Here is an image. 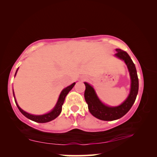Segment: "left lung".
<instances>
[{
  "mask_svg": "<svg viewBox=\"0 0 157 157\" xmlns=\"http://www.w3.org/2000/svg\"><path fill=\"white\" fill-rule=\"evenodd\" d=\"M116 51L117 53L114 56L125 62L131 78L130 92L127 98L121 105L118 106L105 105L99 99L93 86L87 82H84L86 86L84 91V98L88 105L89 112L97 119L103 121L116 120L125 115L133 105L138 92L139 83L135 64L133 63L127 52L120 49H116Z\"/></svg>",
  "mask_w": 157,
  "mask_h": 157,
  "instance_id": "obj_1",
  "label": "left lung"
}]
</instances>
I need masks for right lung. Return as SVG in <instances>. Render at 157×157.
Returning a JSON list of instances; mask_svg holds the SVG:
<instances>
[{
	"label": "right lung",
	"instance_id": "obj_1",
	"mask_svg": "<svg viewBox=\"0 0 157 157\" xmlns=\"http://www.w3.org/2000/svg\"><path fill=\"white\" fill-rule=\"evenodd\" d=\"M18 68H17V70L15 75H14V77L16 76V74L17 73V71H18ZM75 84V82L73 83L71 85L67 86V87H66L65 89H63V90L61 91L60 95H59L58 101H57L56 104L55 105V106H54V108L52 109L50 112H49L48 113L41 114V115H36V114H29L22 110L20 107L19 106L18 103H17V100L15 98V96H14V91H13V96L14 98V101H15L16 105L17 106V108H18V109L19 110V111H20L21 113L23 114L25 117H27L29 119H31V120H32V121H36V122H38V123L49 122V121H50L52 120H53V119H54L55 118H56L60 114V113H61V110H62V105H63L64 101H65L66 96H67V94L69 93V91L73 88Z\"/></svg>",
	"mask_w": 157,
	"mask_h": 157
}]
</instances>
